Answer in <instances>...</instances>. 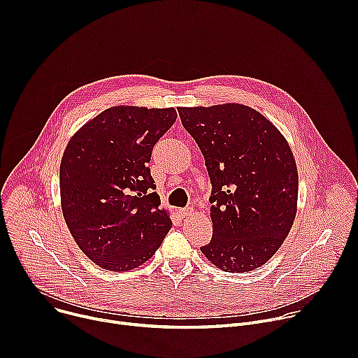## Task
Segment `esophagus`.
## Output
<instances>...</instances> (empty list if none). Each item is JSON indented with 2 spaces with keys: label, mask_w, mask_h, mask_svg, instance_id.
<instances>
[{
  "label": "esophagus",
  "mask_w": 358,
  "mask_h": 358,
  "mask_svg": "<svg viewBox=\"0 0 358 358\" xmlns=\"http://www.w3.org/2000/svg\"><path fill=\"white\" fill-rule=\"evenodd\" d=\"M178 214H180L181 218H188V217H191L194 214V208H191V207L181 208V210H178Z\"/></svg>",
  "instance_id": "obj_1"
}]
</instances>
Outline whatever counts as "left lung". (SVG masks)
<instances>
[{
    "label": "left lung",
    "instance_id": "left-lung-1",
    "mask_svg": "<svg viewBox=\"0 0 358 358\" xmlns=\"http://www.w3.org/2000/svg\"><path fill=\"white\" fill-rule=\"evenodd\" d=\"M178 113L213 184V239L201 252L225 272L261 268L282 246L297 211L299 176L287 140L241 103L178 108Z\"/></svg>",
    "mask_w": 358,
    "mask_h": 358
}]
</instances>
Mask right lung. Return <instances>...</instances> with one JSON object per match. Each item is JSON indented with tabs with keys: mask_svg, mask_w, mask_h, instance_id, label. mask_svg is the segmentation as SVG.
<instances>
[{
	"mask_svg": "<svg viewBox=\"0 0 358 358\" xmlns=\"http://www.w3.org/2000/svg\"><path fill=\"white\" fill-rule=\"evenodd\" d=\"M174 108L113 106L69 140L59 169L65 222L97 266L126 272L145 264L171 229L148 163L174 124Z\"/></svg>",
	"mask_w": 358,
	"mask_h": 358,
	"instance_id": "obj_1",
	"label": "right lung"
}]
</instances>
